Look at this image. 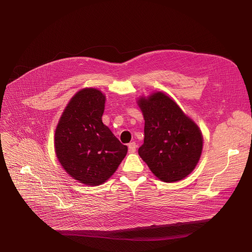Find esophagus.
I'll list each match as a JSON object with an SVG mask.
<instances>
[{"instance_id":"obj_1","label":"esophagus","mask_w":252,"mask_h":252,"mask_svg":"<svg viewBox=\"0 0 252 252\" xmlns=\"http://www.w3.org/2000/svg\"><path fill=\"white\" fill-rule=\"evenodd\" d=\"M127 147H128V152L129 153H134L136 151V149H137V145H136L135 142H131V143L128 144Z\"/></svg>"}]
</instances>
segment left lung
<instances>
[{"instance_id": "1", "label": "left lung", "mask_w": 252, "mask_h": 252, "mask_svg": "<svg viewBox=\"0 0 252 252\" xmlns=\"http://www.w3.org/2000/svg\"><path fill=\"white\" fill-rule=\"evenodd\" d=\"M138 105L145 119L140 157L163 182L185 179L200 159L203 146L201 130L162 92L153 93L147 98L141 97Z\"/></svg>"}]
</instances>
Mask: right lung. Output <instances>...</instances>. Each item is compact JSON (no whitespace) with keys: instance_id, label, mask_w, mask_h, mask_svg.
I'll list each match as a JSON object with an SVG mask.
<instances>
[{"instance_id":"obj_1","label":"right lung","mask_w":252,"mask_h":252,"mask_svg":"<svg viewBox=\"0 0 252 252\" xmlns=\"http://www.w3.org/2000/svg\"><path fill=\"white\" fill-rule=\"evenodd\" d=\"M105 96L97 89L78 91L66 106L55 130V152L70 177L87 186L107 181L127 147L102 123Z\"/></svg>"}]
</instances>
